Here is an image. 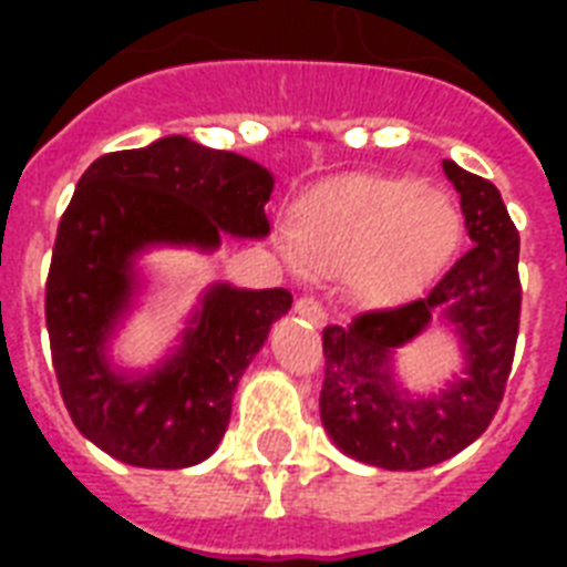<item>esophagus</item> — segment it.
Listing matches in <instances>:
<instances>
[{"instance_id": "34e87169", "label": "esophagus", "mask_w": 567, "mask_h": 567, "mask_svg": "<svg viewBox=\"0 0 567 567\" xmlns=\"http://www.w3.org/2000/svg\"><path fill=\"white\" fill-rule=\"evenodd\" d=\"M293 311H297L300 318L311 320L315 327H323V323H327V311H323V306H320L315 297H300V300L293 302Z\"/></svg>"}]
</instances>
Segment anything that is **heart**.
Wrapping results in <instances>:
<instances>
[{"label": "heart", "instance_id": "heart-1", "mask_svg": "<svg viewBox=\"0 0 567 567\" xmlns=\"http://www.w3.org/2000/svg\"><path fill=\"white\" fill-rule=\"evenodd\" d=\"M462 217L444 190L405 176L347 173L291 205L288 238L302 274L338 279L362 309L414 300L447 265Z\"/></svg>", "mask_w": 567, "mask_h": 567}]
</instances>
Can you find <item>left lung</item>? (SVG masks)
Segmentation results:
<instances>
[{
  "label": "left lung",
  "mask_w": 567,
  "mask_h": 567,
  "mask_svg": "<svg viewBox=\"0 0 567 567\" xmlns=\"http://www.w3.org/2000/svg\"><path fill=\"white\" fill-rule=\"evenodd\" d=\"M474 247L423 300L323 329L320 421L341 453L385 471H421L456 456L492 423L518 341V229L492 182L441 162ZM460 341L463 364L435 392H412L395 353L426 328Z\"/></svg>",
  "instance_id": "1"
}]
</instances>
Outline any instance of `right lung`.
<instances>
[{
    "label": "right lung",
    "mask_w": 567,
    "mask_h": 567,
    "mask_svg": "<svg viewBox=\"0 0 567 567\" xmlns=\"http://www.w3.org/2000/svg\"><path fill=\"white\" fill-rule=\"evenodd\" d=\"M270 194L267 167L185 135L102 155L84 171L52 249L47 329L66 412L102 453L179 471L217 450L240 377L288 315L291 293L212 282L158 362L126 368L111 347L150 285L146 252L267 238Z\"/></svg>",
    "instance_id": "obj_1"
}]
</instances>
